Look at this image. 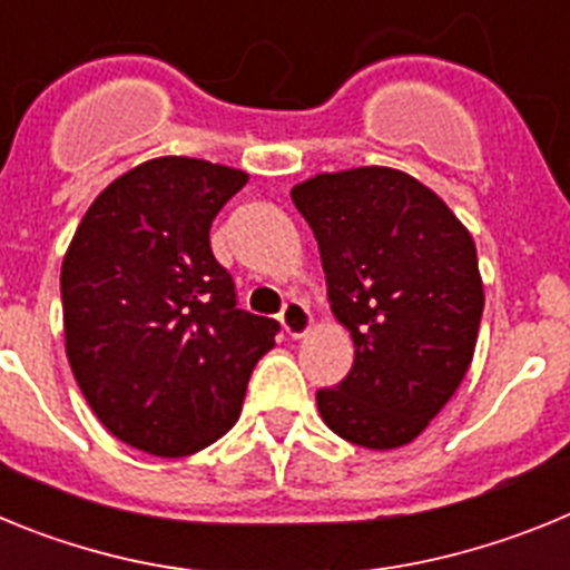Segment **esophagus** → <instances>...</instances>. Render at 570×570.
I'll use <instances>...</instances> for the list:
<instances>
[{
    "instance_id": "esophagus-1",
    "label": "esophagus",
    "mask_w": 570,
    "mask_h": 570,
    "mask_svg": "<svg viewBox=\"0 0 570 570\" xmlns=\"http://www.w3.org/2000/svg\"><path fill=\"white\" fill-rule=\"evenodd\" d=\"M279 322H282V328H285V334L294 336V340H299V336L308 334L311 325H314L308 305L299 299H288L285 305H282Z\"/></svg>"
}]
</instances>
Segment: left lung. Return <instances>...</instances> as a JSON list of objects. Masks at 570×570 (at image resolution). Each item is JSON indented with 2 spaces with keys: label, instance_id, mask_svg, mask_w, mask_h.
<instances>
[{
  "label": "left lung",
  "instance_id": "1",
  "mask_svg": "<svg viewBox=\"0 0 570 570\" xmlns=\"http://www.w3.org/2000/svg\"><path fill=\"white\" fill-rule=\"evenodd\" d=\"M291 199L354 340L345 380L316 391L322 420L371 451L407 445L471 367L485 305L476 245L434 190L394 168L316 174Z\"/></svg>",
  "mask_w": 570,
  "mask_h": 570
}]
</instances>
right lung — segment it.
<instances>
[{"label":"right lung","instance_id":"right-lung-1","mask_svg":"<svg viewBox=\"0 0 570 570\" xmlns=\"http://www.w3.org/2000/svg\"><path fill=\"white\" fill-rule=\"evenodd\" d=\"M245 170L190 156L136 165L94 199L62 259L70 371L116 440L188 456L239 420L279 322L236 308L210 223Z\"/></svg>","mask_w":570,"mask_h":570}]
</instances>
